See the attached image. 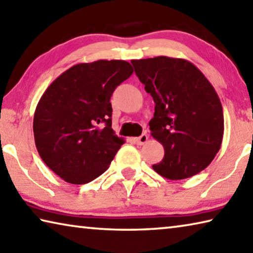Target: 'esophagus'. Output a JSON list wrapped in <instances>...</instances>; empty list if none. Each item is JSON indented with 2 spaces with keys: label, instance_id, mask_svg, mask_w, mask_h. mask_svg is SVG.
<instances>
[{
  "label": "esophagus",
  "instance_id": "1",
  "mask_svg": "<svg viewBox=\"0 0 253 253\" xmlns=\"http://www.w3.org/2000/svg\"><path fill=\"white\" fill-rule=\"evenodd\" d=\"M148 141V135L146 133H142L140 136H138V138H135V142L136 144H139V146H142V144H144Z\"/></svg>",
  "mask_w": 253,
  "mask_h": 253
}]
</instances>
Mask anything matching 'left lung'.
<instances>
[{
	"mask_svg": "<svg viewBox=\"0 0 253 253\" xmlns=\"http://www.w3.org/2000/svg\"><path fill=\"white\" fill-rule=\"evenodd\" d=\"M136 76L154 98L151 135L165 156L152 166L167 179L189 178L208 167L220 150L224 118L220 98L195 65L159 56L132 60Z\"/></svg>",
	"mask_w": 253,
	"mask_h": 253,
	"instance_id": "8db88e82",
	"label": "left lung"
}]
</instances>
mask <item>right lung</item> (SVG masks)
I'll return each mask as SVG.
<instances>
[{
	"label": "right lung",
	"mask_w": 253,
	"mask_h": 253,
	"mask_svg": "<svg viewBox=\"0 0 253 253\" xmlns=\"http://www.w3.org/2000/svg\"><path fill=\"white\" fill-rule=\"evenodd\" d=\"M133 73L124 60L77 64L45 89L33 118L41 159L70 184H87L107 170L124 140L112 129L110 99Z\"/></svg>",
	"instance_id": "1"
}]
</instances>
